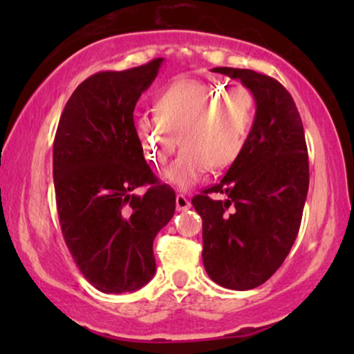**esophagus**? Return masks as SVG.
Wrapping results in <instances>:
<instances>
[{"label":"esophagus","mask_w":354,"mask_h":354,"mask_svg":"<svg viewBox=\"0 0 354 354\" xmlns=\"http://www.w3.org/2000/svg\"><path fill=\"white\" fill-rule=\"evenodd\" d=\"M176 206H177V211H187L192 205H190V201H188V198L185 195H177L176 196Z\"/></svg>","instance_id":"esophagus-1"}]
</instances>
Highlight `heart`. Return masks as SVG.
<instances>
[{
	"label": "heart",
	"mask_w": 354,
	"mask_h": 354,
	"mask_svg": "<svg viewBox=\"0 0 354 354\" xmlns=\"http://www.w3.org/2000/svg\"><path fill=\"white\" fill-rule=\"evenodd\" d=\"M153 115L133 120V132L151 164H164L183 149L162 174L169 185L188 190L206 172L239 161L253 130L256 103L245 86L227 88L217 80L182 77L159 91Z\"/></svg>",
	"instance_id": "b5f03b06"
}]
</instances>
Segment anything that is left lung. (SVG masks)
Listing matches in <instances>:
<instances>
[{"label":"left lung","instance_id":"1","mask_svg":"<svg viewBox=\"0 0 354 354\" xmlns=\"http://www.w3.org/2000/svg\"><path fill=\"white\" fill-rule=\"evenodd\" d=\"M254 96L246 148L221 182L193 196L203 219V264L216 283L251 290L272 277L301 224L309 187L308 147L292 95L272 77L214 67ZM224 194V201L212 196Z\"/></svg>","mask_w":354,"mask_h":354}]
</instances>
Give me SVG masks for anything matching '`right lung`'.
Segmentation results:
<instances>
[{
	"mask_svg": "<svg viewBox=\"0 0 354 354\" xmlns=\"http://www.w3.org/2000/svg\"><path fill=\"white\" fill-rule=\"evenodd\" d=\"M162 57L104 71L77 86L53 145L62 236L84 277L103 293L135 292L156 272L153 240L172 219L176 193L145 161L133 109ZM149 185L143 197L133 190Z\"/></svg>",
	"mask_w": 354,
	"mask_h": 354,
	"instance_id": "obj_1",
	"label": "right lung"
}]
</instances>
